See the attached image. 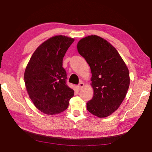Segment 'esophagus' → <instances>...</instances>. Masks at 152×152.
<instances>
[{
	"label": "esophagus",
	"mask_w": 152,
	"mask_h": 152,
	"mask_svg": "<svg viewBox=\"0 0 152 152\" xmlns=\"http://www.w3.org/2000/svg\"><path fill=\"white\" fill-rule=\"evenodd\" d=\"M84 84L83 83V82H80L78 85L77 86V88H78V90H80L82 88V87L84 86Z\"/></svg>",
	"instance_id": "34e87169"
}]
</instances>
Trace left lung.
<instances>
[{
	"label": "left lung",
	"mask_w": 152,
	"mask_h": 152,
	"mask_svg": "<svg viewBox=\"0 0 152 152\" xmlns=\"http://www.w3.org/2000/svg\"><path fill=\"white\" fill-rule=\"evenodd\" d=\"M78 53L91 67L94 95L86 103L88 111L103 118L111 115L121 104L129 86V73L116 49L97 35L80 39Z\"/></svg>",
	"instance_id": "obj_1"
}]
</instances>
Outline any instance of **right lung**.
I'll return each instance as SVG.
<instances>
[{
    "mask_svg": "<svg viewBox=\"0 0 152 152\" xmlns=\"http://www.w3.org/2000/svg\"><path fill=\"white\" fill-rule=\"evenodd\" d=\"M74 41L62 35L50 38L37 48L25 69L24 80L29 96L36 108L45 114L64 111L74 96L62 67L63 58Z\"/></svg>",
    "mask_w": 152,
    "mask_h": 152,
    "instance_id": "add662e5",
    "label": "right lung"
}]
</instances>
